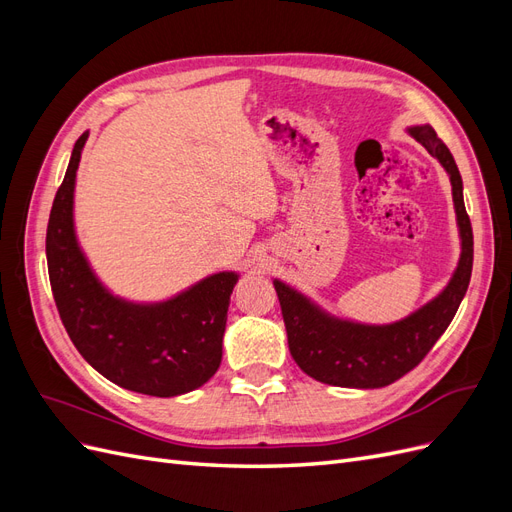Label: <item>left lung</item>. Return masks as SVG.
Here are the masks:
<instances>
[{
  "mask_svg": "<svg viewBox=\"0 0 512 512\" xmlns=\"http://www.w3.org/2000/svg\"><path fill=\"white\" fill-rule=\"evenodd\" d=\"M408 132L436 158L451 177L461 237V258L448 286L408 318L393 324H361L322 312L305 294L275 280L292 359L318 382L346 389H380L421 363L455 318L472 275L474 237L463 205V181L453 153L431 126Z\"/></svg>",
  "mask_w": 512,
  "mask_h": 512,
  "instance_id": "8db88e82",
  "label": "left lung"
}]
</instances>
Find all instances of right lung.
Here are the masks:
<instances>
[{"mask_svg":"<svg viewBox=\"0 0 512 512\" xmlns=\"http://www.w3.org/2000/svg\"><path fill=\"white\" fill-rule=\"evenodd\" d=\"M89 132L74 143L46 228V262L61 322L83 359L123 389L175 397L203 386L222 363V339L239 275L205 277L177 297L132 303L91 271L74 232V183Z\"/></svg>","mask_w":512,"mask_h":512,"instance_id":"right-lung-1","label":"right lung"}]
</instances>
